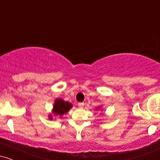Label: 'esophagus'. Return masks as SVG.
Returning a JSON list of instances; mask_svg holds the SVG:
<instances>
[{
  "label": "esophagus",
  "mask_w": 160,
  "mask_h": 160,
  "mask_svg": "<svg viewBox=\"0 0 160 160\" xmlns=\"http://www.w3.org/2000/svg\"><path fill=\"white\" fill-rule=\"evenodd\" d=\"M78 106H79V108H82L84 106V103L83 102H80V103H78Z\"/></svg>",
  "instance_id": "1"
}]
</instances>
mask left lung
<instances>
[{
  "mask_svg": "<svg viewBox=\"0 0 160 160\" xmlns=\"http://www.w3.org/2000/svg\"><path fill=\"white\" fill-rule=\"evenodd\" d=\"M98 109H100V107H98Z\"/></svg>",
  "mask_w": 160,
  "mask_h": 160,
  "instance_id": "obj_1",
  "label": "left lung"
}]
</instances>
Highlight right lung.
Here are the masks:
<instances>
[{
  "mask_svg": "<svg viewBox=\"0 0 160 160\" xmlns=\"http://www.w3.org/2000/svg\"><path fill=\"white\" fill-rule=\"evenodd\" d=\"M72 107V104L70 102H65L62 98H57L55 100L52 112L54 115L62 117L64 114L67 113ZM49 119L51 120H52V116L51 114H49Z\"/></svg>",
  "mask_w": 160,
  "mask_h": 160,
  "instance_id": "obj_1",
  "label": "right lung"
}]
</instances>
